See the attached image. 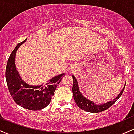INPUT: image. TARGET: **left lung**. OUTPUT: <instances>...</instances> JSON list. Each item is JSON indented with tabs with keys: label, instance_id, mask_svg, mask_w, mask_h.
Returning a JSON list of instances; mask_svg holds the SVG:
<instances>
[{
	"label": "left lung",
	"instance_id": "obj_1",
	"mask_svg": "<svg viewBox=\"0 0 134 134\" xmlns=\"http://www.w3.org/2000/svg\"><path fill=\"white\" fill-rule=\"evenodd\" d=\"M72 78H73V84H72V93H73V97L76 104L77 106L80 109L86 111L91 112V113H99V112L104 111L106 109H108L110 106H111L119 98L121 94H122L124 91L125 87L122 89L121 92L119 93L118 96L116 98H115L113 100L109 101L105 104H96L95 103L91 101L90 100L87 99L86 97H83L82 94L80 91L79 88H78V82L76 79L73 75H72ZM126 85V84H125Z\"/></svg>",
	"mask_w": 134,
	"mask_h": 134
}]
</instances>
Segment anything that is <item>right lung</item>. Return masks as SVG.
<instances>
[{"instance_id": "obj_1", "label": "right lung", "mask_w": 134, "mask_h": 134, "mask_svg": "<svg viewBox=\"0 0 134 134\" xmlns=\"http://www.w3.org/2000/svg\"><path fill=\"white\" fill-rule=\"evenodd\" d=\"M27 39L19 43L10 54L6 69V79L11 96L16 104L30 110H40L50 104L56 87L62 80L64 73L51 78L44 85L32 86L23 80L17 71L15 59L19 47Z\"/></svg>"}]
</instances>
